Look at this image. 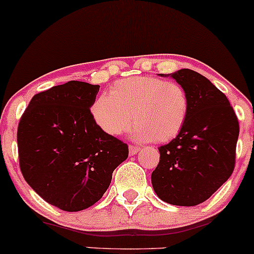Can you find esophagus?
Wrapping results in <instances>:
<instances>
[{
	"instance_id": "34e87169",
	"label": "esophagus",
	"mask_w": 254,
	"mask_h": 254,
	"mask_svg": "<svg viewBox=\"0 0 254 254\" xmlns=\"http://www.w3.org/2000/svg\"><path fill=\"white\" fill-rule=\"evenodd\" d=\"M128 150H129V155H134V154H137L138 151H139V148L134 145H129Z\"/></svg>"
}]
</instances>
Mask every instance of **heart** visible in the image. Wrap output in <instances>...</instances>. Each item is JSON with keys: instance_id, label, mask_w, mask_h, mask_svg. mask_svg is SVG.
I'll list each match as a JSON object with an SVG mask.
<instances>
[{"instance_id": "heart-1", "label": "heart", "mask_w": 254, "mask_h": 254, "mask_svg": "<svg viewBox=\"0 0 254 254\" xmlns=\"http://www.w3.org/2000/svg\"><path fill=\"white\" fill-rule=\"evenodd\" d=\"M188 109V95L179 83L137 75L115 83L109 95L94 101L90 114L96 126L109 135L124 132L133 117L130 134L134 139L164 143L179 134Z\"/></svg>"}]
</instances>
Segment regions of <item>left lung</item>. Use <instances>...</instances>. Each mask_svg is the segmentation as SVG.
<instances>
[{"instance_id":"left-lung-1","label":"left lung","mask_w":254,"mask_h":254,"mask_svg":"<svg viewBox=\"0 0 254 254\" xmlns=\"http://www.w3.org/2000/svg\"><path fill=\"white\" fill-rule=\"evenodd\" d=\"M161 75L185 89L190 109L177 137L159 148L160 161L151 174V185L164 202L194 206L231 176L239 121L226 95L204 75L188 68Z\"/></svg>"}]
</instances>
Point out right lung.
Segmentation results:
<instances>
[{
	"instance_id": "obj_1",
	"label": "right lung",
	"mask_w": 254,
	"mask_h": 254,
	"mask_svg": "<svg viewBox=\"0 0 254 254\" xmlns=\"http://www.w3.org/2000/svg\"><path fill=\"white\" fill-rule=\"evenodd\" d=\"M100 85L70 80L33 96L17 132L19 165L28 185L51 205L79 211L95 204L128 146L93 121Z\"/></svg>"
}]
</instances>
